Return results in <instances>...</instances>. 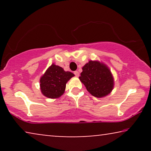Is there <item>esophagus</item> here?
Masks as SVG:
<instances>
[{"label": "esophagus", "mask_w": 151, "mask_h": 151, "mask_svg": "<svg viewBox=\"0 0 151 151\" xmlns=\"http://www.w3.org/2000/svg\"><path fill=\"white\" fill-rule=\"evenodd\" d=\"M74 74H75V76H76V77H78V76H79V75H80L79 72H78V71H74Z\"/></svg>", "instance_id": "esophagus-1"}]
</instances>
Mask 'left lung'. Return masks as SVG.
I'll return each instance as SVG.
<instances>
[{
    "mask_svg": "<svg viewBox=\"0 0 151 151\" xmlns=\"http://www.w3.org/2000/svg\"><path fill=\"white\" fill-rule=\"evenodd\" d=\"M79 78L86 90L96 98L109 95L114 86V79L110 69L99 61H88L82 67Z\"/></svg>",
    "mask_w": 151,
    "mask_h": 151,
    "instance_id": "1",
    "label": "left lung"
}]
</instances>
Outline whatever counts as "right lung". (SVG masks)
<instances>
[{"instance_id":"right-lung-1","label":"right lung","mask_w":151,"mask_h":151,"mask_svg":"<svg viewBox=\"0 0 151 151\" xmlns=\"http://www.w3.org/2000/svg\"><path fill=\"white\" fill-rule=\"evenodd\" d=\"M74 74L52 64L40 80L42 93L49 98H58L65 93L66 84Z\"/></svg>"}]
</instances>
